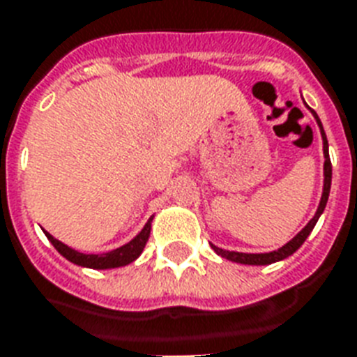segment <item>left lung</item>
<instances>
[{"label": "left lung", "instance_id": "obj_1", "mask_svg": "<svg viewBox=\"0 0 357 357\" xmlns=\"http://www.w3.org/2000/svg\"><path fill=\"white\" fill-rule=\"evenodd\" d=\"M312 114L317 119L319 127H321V136H323V145H324V188H323V197H321V202H319V208L313 219L306 227L302 228L301 232L296 234L295 238L291 241H287L284 247H280L278 250H273V252H265V255H247V252H234V250H225L219 249L215 245H212V249L218 252L219 256H223V258L230 259V261H236V264H245V265H269L275 264V261H280V259H286L287 256H291L298 247H301L306 238L310 236V232L313 230V227L317 225L319 218H321V213L324 212V208H326L328 202V195H330V186H332V162H330V155H328V139L326 134H324L323 123H321V119L315 114V110H312Z\"/></svg>", "mask_w": 357, "mask_h": 357}]
</instances>
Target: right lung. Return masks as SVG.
I'll use <instances>...</instances> for the list:
<instances>
[{
    "instance_id": "add662e5",
    "label": "right lung",
    "mask_w": 357,
    "mask_h": 357,
    "mask_svg": "<svg viewBox=\"0 0 357 357\" xmlns=\"http://www.w3.org/2000/svg\"><path fill=\"white\" fill-rule=\"evenodd\" d=\"M151 221L153 218L145 223V227L142 228V232L129 241L123 247L119 249H114L110 252H105V255H82V252H77V250L70 249L68 245H64L62 241L55 239L51 234L45 232L47 239H50L53 247H55L66 259H70L71 264L81 265V267H90V269H114V267H123V265H129L130 261L138 258L144 250L147 239H149L151 234Z\"/></svg>"
}]
</instances>
